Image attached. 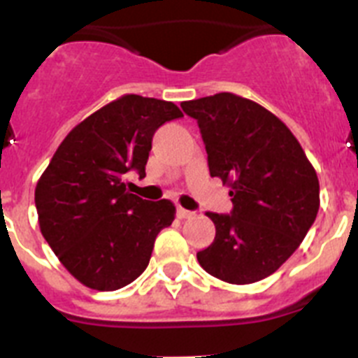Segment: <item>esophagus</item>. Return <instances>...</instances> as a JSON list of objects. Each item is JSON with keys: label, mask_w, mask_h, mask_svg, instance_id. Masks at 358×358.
<instances>
[{"label": "esophagus", "mask_w": 358, "mask_h": 358, "mask_svg": "<svg viewBox=\"0 0 358 358\" xmlns=\"http://www.w3.org/2000/svg\"><path fill=\"white\" fill-rule=\"evenodd\" d=\"M192 215H194V213H192V211H188V210H185V208H181V206L177 208V217H179V218H189Z\"/></svg>", "instance_id": "1"}]
</instances>
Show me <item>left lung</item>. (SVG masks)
Instances as JSON below:
<instances>
[{"mask_svg": "<svg viewBox=\"0 0 358 358\" xmlns=\"http://www.w3.org/2000/svg\"><path fill=\"white\" fill-rule=\"evenodd\" d=\"M197 120L211 177L231 188V213H210L215 240L197 252L218 280L248 285L276 273L314 224L319 179L285 123L260 103L218 93L181 103Z\"/></svg>", "mask_w": 358, "mask_h": 358, "instance_id": "8db88e82", "label": "left lung"}]
</instances>
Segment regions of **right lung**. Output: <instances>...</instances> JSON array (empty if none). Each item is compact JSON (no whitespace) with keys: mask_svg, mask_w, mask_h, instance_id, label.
I'll return each mask as SVG.
<instances>
[{"mask_svg":"<svg viewBox=\"0 0 358 358\" xmlns=\"http://www.w3.org/2000/svg\"><path fill=\"white\" fill-rule=\"evenodd\" d=\"M181 116L172 102L125 94L78 123L53 154L36 186L39 227L82 285L118 290L147 268L176 206L129 194L122 177L145 176L154 132Z\"/></svg>","mask_w":358,"mask_h":358,"instance_id":"right-lung-1","label":"right lung"}]
</instances>
